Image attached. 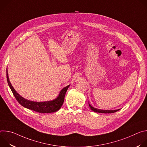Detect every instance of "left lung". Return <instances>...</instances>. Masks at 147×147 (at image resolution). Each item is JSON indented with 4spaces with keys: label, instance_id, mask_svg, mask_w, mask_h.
<instances>
[{
    "label": "left lung",
    "instance_id": "1",
    "mask_svg": "<svg viewBox=\"0 0 147 147\" xmlns=\"http://www.w3.org/2000/svg\"><path fill=\"white\" fill-rule=\"evenodd\" d=\"M89 104V107H90V109L95 112H97V113H115L118 111H119L120 109H117V110H102V109H96L94 108L93 107H92L90 103Z\"/></svg>",
    "mask_w": 147,
    "mask_h": 147
}]
</instances>
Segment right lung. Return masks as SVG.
Segmentation results:
<instances>
[{
	"instance_id": "right-lung-1",
	"label": "right lung",
	"mask_w": 147,
	"mask_h": 147,
	"mask_svg": "<svg viewBox=\"0 0 147 147\" xmlns=\"http://www.w3.org/2000/svg\"><path fill=\"white\" fill-rule=\"evenodd\" d=\"M6 76L8 84L16 99L21 105H22L24 108L40 113H53L59 111L64 102L65 96L66 91L70 86V85H69L67 87L63 88L60 91L58 96L54 100L45 102H34L24 98L16 92L9 81L7 69L6 70Z\"/></svg>"
}]
</instances>
